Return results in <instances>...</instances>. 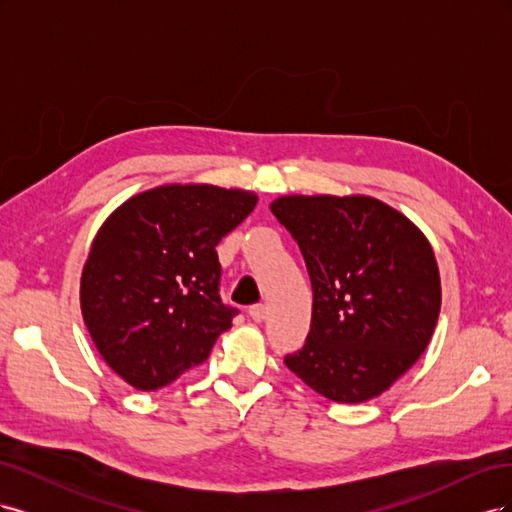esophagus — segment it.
<instances>
[{"instance_id": "1", "label": "esophagus", "mask_w": 512, "mask_h": 512, "mask_svg": "<svg viewBox=\"0 0 512 512\" xmlns=\"http://www.w3.org/2000/svg\"><path fill=\"white\" fill-rule=\"evenodd\" d=\"M265 316H267V307L262 303H256V305L250 307V318L254 322H262V320H265Z\"/></svg>"}]
</instances>
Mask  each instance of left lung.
I'll use <instances>...</instances> for the list:
<instances>
[{
  "label": "left lung",
  "mask_w": 512,
  "mask_h": 512,
  "mask_svg": "<svg viewBox=\"0 0 512 512\" xmlns=\"http://www.w3.org/2000/svg\"><path fill=\"white\" fill-rule=\"evenodd\" d=\"M271 211L299 243L314 292L312 327L286 367L337 404L378 397L436 329L442 290L429 241L371 196H282Z\"/></svg>",
  "instance_id": "8db88e82"
}]
</instances>
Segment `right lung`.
<instances>
[{
    "label": "right lung",
    "mask_w": 512,
    "mask_h": 512,
    "mask_svg": "<svg viewBox=\"0 0 512 512\" xmlns=\"http://www.w3.org/2000/svg\"><path fill=\"white\" fill-rule=\"evenodd\" d=\"M258 196L215 185H162L126 200L98 230L81 309L102 359L138 391H158L207 361L239 312L220 297L215 245Z\"/></svg>",
    "instance_id": "1"
}]
</instances>
